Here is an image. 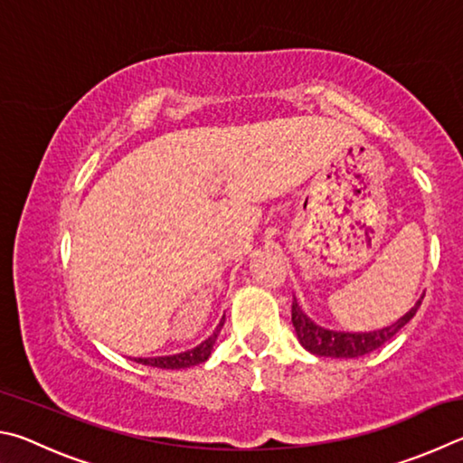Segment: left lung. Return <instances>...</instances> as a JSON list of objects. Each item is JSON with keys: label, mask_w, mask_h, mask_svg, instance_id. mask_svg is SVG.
Instances as JSON below:
<instances>
[{"label": "left lung", "mask_w": 463, "mask_h": 463, "mask_svg": "<svg viewBox=\"0 0 463 463\" xmlns=\"http://www.w3.org/2000/svg\"><path fill=\"white\" fill-rule=\"evenodd\" d=\"M420 298L415 303V307H411V309L404 313L399 321H394L392 326L354 334V331H335L317 326V323L301 309L297 297H293V327L297 331L298 342H301L307 352L323 355V358H360V355H366L378 350V347H383L388 339L399 334V331L415 317V313L420 307Z\"/></svg>", "instance_id": "obj_1"}]
</instances>
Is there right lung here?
<instances>
[{
    "label": "right lung",
    "mask_w": 463,
    "mask_h": 463,
    "mask_svg": "<svg viewBox=\"0 0 463 463\" xmlns=\"http://www.w3.org/2000/svg\"><path fill=\"white\" fill-rule=\"evenodd\" d=\"M225 317L219 321V326L215 327L213 335H209L205 342H201L197 347H193L189 352H181L175 355H156V358H134V362L144 364V366H152V368H162V370H181V368H191L197 366V364L205 362L211 352H213V345L217 342L219 331L223 327Z\"/></svg>",
    "instance_id": "right-lung-1"
}]
</instances>
